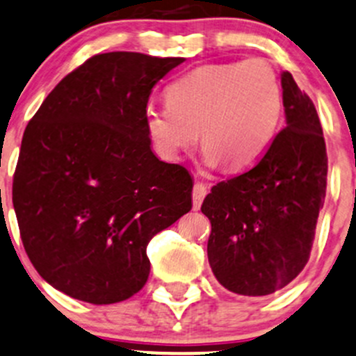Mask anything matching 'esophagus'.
I'll return each instance as SVG.
<instances>
[{
    "instance_id": "esophagus-1",
    "label": "esophagus",
    "mask_w": 356,
    "mask_h": 356,
    "mask_svg": "<svg viewBox=\"0 0 356 356\" xmlns=\"http://www.w3.org/2000/svg\"><path fill=\"white\" fill-rule=\"evenodd\" d=\"M207 194H208V189H207V186L203 184V182H196V184H194V188H193V207H194V209H200L201 203H203V200H204V196H207Z\"/></svg>"
}]
</instances>
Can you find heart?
I'll use <instances>...</instances> for the list:
<instances>
[{
	"label": "heart",
	"mask_w": 356,
	"mask_h": 356,
	"mask_svg": "<svg viewBox=\"0 0 356 356\" xmlns=\"http://www.w3.org/2000/svg\"><path fill=\"white\" fill-rule=\"evenodd\" d=\"M283 93L275 70L263 59L207 65L177 78L167 88V104H149L145 126L156 152L181 159L201 141L208 167L225 162L245 170L263 160L275 143Z\"/></svg>",
	"instance_id": "heart-1"
}]
</instances>
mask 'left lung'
<instances>
[{"instance_id": "8db88e82", "label": "left lung", "mask_w": 356, "mask_h": 356, "mask_svg": "<svg viewBox=\"0 0 356 356\" xmlns=\"http://www.w3.org/2000/svg\"><path fill=\"white\" fill-rule=\"evenodd\" d=\"M286 126L250 170L213 186L201 211L211 223L208 261L227 290L263 297L305 268L326 197L327 155L312 100L282 74Z\"/></svg>"}]
</instances>
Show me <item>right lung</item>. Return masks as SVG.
I'll return each mask as SVG.
<instances>
[{
    "mask_svg": "<svg viewBox=\"0 0 356 356\" xmlns=\"http://www.w3.org/2000/svg\"><path fill=\"white\" fill-rule=\"evenodd\" d=\"M182 58L106 52L66 74L25 128L13 208L30 263L95 305L147 283V245L193 208L188 168L152 152V88Z\"/></svg>",
    "mask_w": 356,
    "mask_h": 356,
    "instance_id": "add662e5",
    "label": "right lung"
}]
</instances>
